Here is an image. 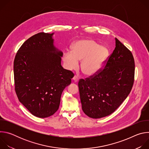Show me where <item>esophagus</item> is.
<instances>
[{"instance_id": "34e87169", "label": "esophagus", "mask_w": 149, "mask_h": 149, "mask_svg": "<svg viewBox=\"0 0 149 149\" xmlns=\"http://www.w3.org/2000/svg\"><path fill=\"white\" fill-rule=\"evenodd\" d=\"M72 80H73V81L74 82H77L78 81V77L77 76H74L73 77V78H72Z\"/></svg>"}]
</instances>
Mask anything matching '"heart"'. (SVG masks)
I'll return each mask as SVG.
<instances>
[{
	"label": "heart",
	"mask_w": 149,
	"mask_h": 149,
	"mask_svg": "<svg viewBox=\"0 0 149 149\" xmlns=\"http://www.w3.org/2000/svg\"><path fill=\"white\" fill-rule=\"evenodd\" d=\"M108 54L105 47L98 45L89 39L77 40L71 47V52L63 54L62 60L68 70L77 69L81 61L80 68L86 76H92L98 72Z\"/></svg>",
	"instance_id": "obj_1"
}]
</instances>
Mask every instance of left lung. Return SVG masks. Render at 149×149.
<instances>
[{"label":"left lung","instance_id":"1","mask_svg":"<svg viewBox=\"0 0 149 149\" xmlns=\"http://www.w3.org/2000/svg\"><path fill=\"white\" fill-rule=\"evenodd\" d=\"M115 40L116 48L104 68L94 76L78 82L82 109L93 118L104 117L114 112L133 86V56L120 41Z\"/></svg>","mask_w":149,"mask_h":149}]
</instances>
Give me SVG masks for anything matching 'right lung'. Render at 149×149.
<instances>
[{
	"instance_id": "add662e5",
	"label": "right lung",
	"mask_w": 149,
	"mask_h": 149,
	"mask_svg": "<svg viewBox=\"0 0 149 149\" xmlns=\"http://www.w3.org/2000/svg\"><path fill=\"white\" fill-rule=\"evenodd\" d=\"M52 33L40 32L27 39L14 60L15 91L33 116L46 118L59 109L63 90L74 74L61 65L62 51L54 46Z\"/></svg>"
}]
</instances>
